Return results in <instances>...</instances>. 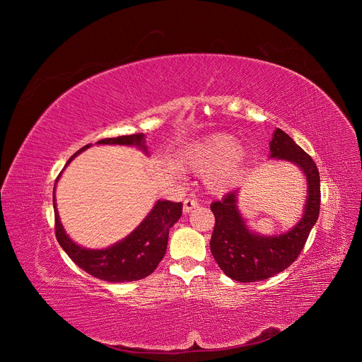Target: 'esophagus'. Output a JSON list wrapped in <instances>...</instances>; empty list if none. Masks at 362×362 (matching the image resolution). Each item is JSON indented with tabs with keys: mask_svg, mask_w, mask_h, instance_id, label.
I'll use <instances>...</instances> for the list:
<instances>
[{
	"mask_svg": "<svg viewBox=\"0 0 362 362\" xmlns=\"http://www.w3.org/2000/svg\"><path fill=\"white\" fill-rule=\"evenodd\" d=\"M197 206V200L196 199H186L183 202V212L185 214H189L192 209H194Z\"/></svg>",
	"mask_w": 362,
	"mask_h": 362,
	"instance_id": "esophagus-1",
	"label": "esophagus"
}]
</instances>
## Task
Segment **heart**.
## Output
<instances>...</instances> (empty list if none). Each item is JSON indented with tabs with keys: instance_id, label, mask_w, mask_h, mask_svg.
<instances>
[{
	"instance_id": "obj_1",
	"label": "heart",
	"mask_w": 362,
	"mask_h": 362,
	"mask_svg": "<svg viewBox=\"0 0 362 362\" xmlns=\"http://www.w3.org/2000/svg\"><path fill=\"white\" fill-rule=\"evenodd\" d=\"M182 163L194 173H206L204 182L214 193H223L239 179L247 160V150L238 146V137L228 132L206 134L186 147ZM175 173H180L175 168Z\"/></svg>"
}]
</instances>
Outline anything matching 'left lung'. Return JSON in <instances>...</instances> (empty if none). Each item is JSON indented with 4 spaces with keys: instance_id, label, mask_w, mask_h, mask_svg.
Returning <instances> with one entry per match:
<instances>
[{
    "instance_id": "1",
    "label": "left lung",
    "mask_w": 362,
    "mask_h": 362,
    "mask_svg": "<svg viewBox=\"0 0 362 362\" xmlns=\"http://www.w3.org/2000/svg\"><path fill=\"white\" fill-rule=\"evenodd\" d=\"M269 159L298 166L306 179V202L302 218L279 235H261L249 229L238 206L239 187L222 200L214 202L215 229L211 250L226 276L239 282L268 279L286 269L295 259L320 215L321 180L317 165L285 132L276 129L269 143Z\"/></svg>"
}]
</instances>
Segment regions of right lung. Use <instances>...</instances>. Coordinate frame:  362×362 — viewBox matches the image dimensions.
I'll list each match as a JSON object with an SVG mask.
<instances>
[{
  "instance_id": "right-lung-1",
  "label": "right lung",
  "mask_w": 362,
  "mask_h": 362,
  "mask_svg": "<svg viewBox=\"0 0 362 362\" xmlns=\"http://www.w3.org/2000/svg\"><path fill=\"white\" fill-rule=\"evenodd\" d=\"M97 144L134 146L146 154H148L143 133L103 139L98 140ZM90 146L91 144H87L78 151H76L66 163L64 169L76 156H78L81 151H84ZM62 173L59 175L54 183L53 196L56 215V236L60 246L71 257V261L78 268L93 275L94 278L107 282L139 281L148 276L154 269H156L168 249L169 229L182 216V202L175 203L170 200H158L154 203L153 209L148 212V215L141 221V223L124 239L105 249H88L76 243L66 233L63 223L60 222V215L56 203V185Z\"/></svg>"
}]
</instances>
